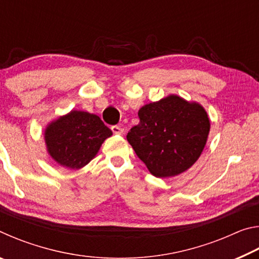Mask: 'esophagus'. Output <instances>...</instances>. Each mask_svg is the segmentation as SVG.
<instances>
[{
  "mask_svg": "<svg viewBox=\"0 0 259 259\" xmlns=\"http://www.w3.org/2000/svg\"><path fill=\"white\" fill-rule=\"evenodd\" d=\"M111 129L115 135H123V133H124L123 128H122V126H120V125H112Z\"/></svg>",
  "mask_w": 259,
  "mask_h": 259,
  "instance_id": "34e87169",
  "label": "esophagus"
}]
</instances>
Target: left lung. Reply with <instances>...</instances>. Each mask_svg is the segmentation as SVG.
I'll list each match as a JSON object with an SVG mask.
<instances>
[{"label":"left lung","instance_id":"left-lung-1","mask_svg":"<svg viewBox=\"0 0 259 259\" xmlns=\"http://www.w3.org/2000/svg\"><path fill=\"white\" fill-rule=\"evenodd\" d=\"M138 117L126 139L152 175L177 176L199 159L210 130L207 112L199 104L169 96L143 106Z\"/></svg>","mask_w":259,"mask_h":259}]
</instances>
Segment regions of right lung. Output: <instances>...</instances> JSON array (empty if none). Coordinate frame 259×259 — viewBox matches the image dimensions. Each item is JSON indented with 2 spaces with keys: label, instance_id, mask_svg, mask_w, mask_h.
<instances>
[{
  "label": "right lung",
  "instance_id": "right-lung-1",
  "mask_svg": "<svg viewBox=\"0 0 259 259\" xmlns=\"http://www.w3.org/2000/svg\"><path fill=\"white\" fill-rule=\"evenodd\" d=\"M100 117L87 112L72 111L46 130L48 151L60 165L80 169L97 154L100 145L111 137Z\"/></svg>",
  "mask_w": 259,
  "mask_h": 259
}]
</instances>
